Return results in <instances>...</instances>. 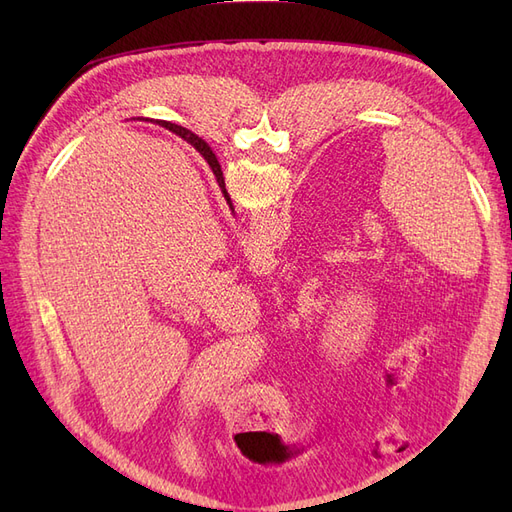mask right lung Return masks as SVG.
I'll return each instance as SVG.
<instances>
[{
	"label": "right lung",
	"mask_w": 512,
	"mask_h": 512,
	"mask_svg": "<svg viewBox=\"0 0 512 512\" xmlns=\"http://www.w3.org/2000/svg\"><path fill=\"white\" fill-rule=\"evenodd\" d=\"M147 121H151V119H147ZM160 123V121H158ZM162 128H166V130H170V132H175L177 136H181L183 141H188L200 156H203L205 160H207V164L211 166V170H213V175H215V179H218V185L222 188V194H224V198L228 200V205H230V196H228V192H226V183H224V175H222V166H220V162H218V158H215V153L211 151V147L203 141V138H198L194 132H190V130H185V128H181V126H175V123H170V121H162ZM232 209V207H230Z\"/></svg>",
	"instance_id": "add662e5"
}]
</instances>
